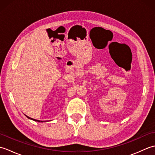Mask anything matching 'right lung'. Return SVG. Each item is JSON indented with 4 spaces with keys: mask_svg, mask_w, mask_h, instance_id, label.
I'll list each match as a JSON object with an SVG mask.
<instances>
[{
    "mask_svg": "<svg viewBox=\"0 0 155 155\" xmlns=\"http://www.w3.org/2000/svg\"><path fill=\"white\" fill-rule=\"evenodd\" d=\"M26 117H27L28 118H29V119H31V120H34V121H37V122H39V123H43V122H47V120H37V119H34V118H31V117H28V116H27V115H25ZM47 121H48V120H47Z\"/></svg>",
    "mask_w": 155,
    "mask_h": 155,
    "instance_id": "obj_1",
    "label": "right lung"
}]
</instances>
